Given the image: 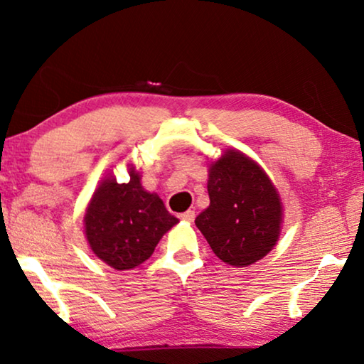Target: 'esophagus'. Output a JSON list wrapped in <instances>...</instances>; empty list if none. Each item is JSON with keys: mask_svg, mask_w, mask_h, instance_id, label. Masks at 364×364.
Here are the masks:
<instances>
[{"mask_svg": "<svg viewBox=\"0 0 364 364\" xmlns=\"http://www.w3.org/2000/svg\"><path fill=\"white\" fill-rule=\"evenodd\" d=\"M178 218H181V220H186V222H193V218H196V212L187 210V212L181 213V215H178Z\"/></svg>", "mask_w": 364, "mask_h": 364, "instance_id": "34e87169", "label": "esophagus"}]
</instances>
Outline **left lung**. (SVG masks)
I'll use <instances>...</instances> for the list:
<instances>
[{
  "label": "left lung",
  "mask_w": 364,
  "mask_h": 364,
  "mask_svg": "<svg viewBox=\"0 0 364 364\" xmlns=\"http://www.w3.org/2000/svg\"><path fill=\"white\" fill-rule=\"evenodd\" d=\"M210 205L196 218L213 253L233 267H248L272 250L280 235L282 202L262 167L238 151L213 162Z\"/></svg>",
  "instance_id": "obj_1"
}]
</instances>
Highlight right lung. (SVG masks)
<instances>
[{
	"mask_svg": "<svg viewBox=\"0 0 364 364\" xmlns=\"http://www.w3.org/2000/svg\"><path fill=\"white\" fill-rule=\"evenodd\" d=\"M84 222L92 252L109 267L129 270L146 262L178 220L156 193L144 191L139 173L131 171L127 183L107 177L97 187Z\"/></svg>",
	"mask_w": 364,
	"mask_h": 364,
	"instance_id": "add662e5",
	"label": "right lung"
}]
</instances>
